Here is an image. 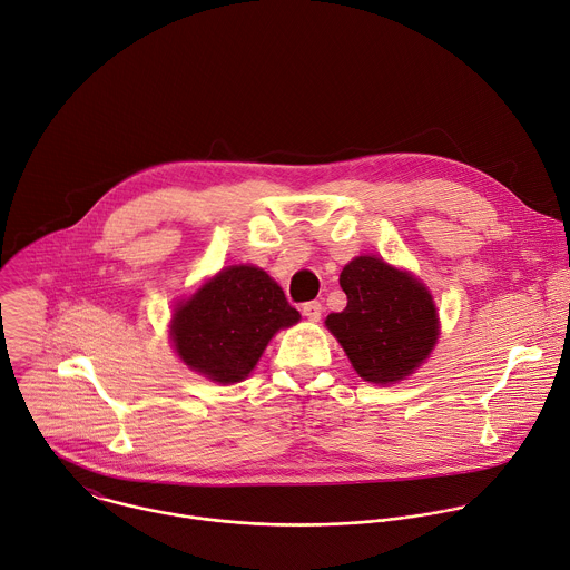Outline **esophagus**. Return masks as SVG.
<instances>
[{
  "instance_id": "obj_1",
  "label": "esophagus",
  "mask_w": 570,
  "mask_h": 570,
  "mask_svg": "<svg viewBox=\"0 0 570 570\" xmlns=\"http://www.w3.org/2000/svg\"><path fill=\"white\" fill-rule=\"evenodd\" d=\"M302 313L311 320V322H317L322 317V304L320 302H306L302 306Z\"/></svg>"
}]
</instances>
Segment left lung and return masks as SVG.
Masks as SVG:
<instances>
[{
  "mask_svg": "<svg viewBox=\"0 0 570 570\" xmlns=\"http://www.w3.org/2000/svg\"><path fill=\"white\" fill-rule=\"evenodd\" d=\"M346 308L326 317L328 331L368 383L410 375L439 337V317L428 288L410 273L377 257H355L340 275Z\"/></svg>",
  "mask_w": 570,
  "mask_h": 570,
  "instance_id": "1",
  "label": "left lung"
}]
</instances>
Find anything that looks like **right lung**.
I'll return each mask as SVG.
<instances>
[{
	"mask_svg": "<svg viewBox=\"0 0 570 570\" xmlns=\"http://www.w3.org/2000/svg\"><path fill=\"white\" fill-rule=\"evenodd\" d=\"M297 320L299 313L262 268L230 266L176 308L171 340L189 368L230 385L244 381L268 340Z\"/></svg>",
	"mask_w": 570,
	"mask_h": 570,
	"instance_id": "right-lung-1",
	"label": "right lung"
}]
</instances>
